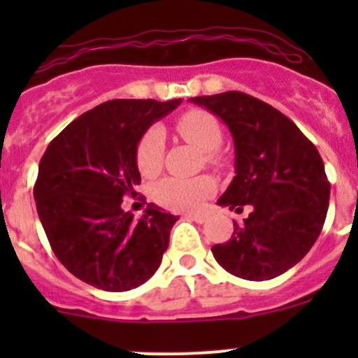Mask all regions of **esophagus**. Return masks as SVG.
<instances>
[{"mask_svg": "<svg viewBox=\"0 0 358 358\" xmlns=\"http://www.w3.org/2000/svg\"><path fill=\"white\" fill-rule=\"evenodd\" d=\"M187 218L194 220V222H197V223H204L206 216L204 215H187Z\"/></svg>", "mask_w": 358, "mask_h": 358, "instance_id": "1", "label": "esophagus"}]
</instances>
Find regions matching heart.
<instances>
[{
	"label": "heart",
	"mask_w": 358,
	"mask_h": 358,
	"mask_svg": "<svg viewBox=\"0 0 358 358\" xmlns=\"http://www.w3.org/2000/svg\"><path fill=\"white\" fill-rule=\"evenodd\" d=\"M178 135L194 147L204 152L208 164L218 166L222 162L220 145L223 140L222 124L218 119L208 110H189L180 115L175 122ZM164 156V133L159 126L147 129L136 145V168L143 176H156L162 168ZM215 192V180L208 175L194 176V178H178L168 176L156 183L152 196L157 204L173 211H196Z\"/></svg>",
	"instance_id": "1"
}]
</instances>
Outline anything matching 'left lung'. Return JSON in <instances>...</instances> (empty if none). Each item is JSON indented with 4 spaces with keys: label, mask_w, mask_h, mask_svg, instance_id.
Masks as SVG:
<instances>
[{
    "label": "left lung",
    "mask_w": 358,
    "mask_h": 358,
    "mask_svg": "<svg viewBox=\"0 0 358 358\" xmlns=\"http://www.w3.org/2000/svg\"><path fill=\"white\" fill-rule=\"evenodd\" d=\"M218 115L234 136L236 176L218 199L243 213L227 243L211 248L232 275L270 280L294 266L319 237L329 208L331 183L322 157L298 126L275 107L243 92L194 96Z\"/></svg>",
    "instance_id": "1"
}]
</instances>
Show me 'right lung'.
Listing matches in <instances>:
<instances>
[{
	"label": "right lung",
	"mask_w": 358,
	"mask_h": 358,
	"mask_svg": "<svg viewBox=\"0 0 358 358\" xmlns=\"http://www.w3.org/2000/svg\"><path fill=\"white\" fill-rule=\"evenodd\" d=\"M182 99L110 100L85 112L50 142L39 161L34 201L59 262L103 291L138 287L161 265L178 216L149 204L140 220L122 211L140 185L136 145Z\"/></svg>",
	"instance_id": "1"
}]
</instances>
